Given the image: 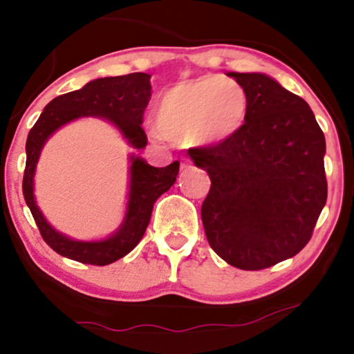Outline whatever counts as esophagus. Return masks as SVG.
Segmentation results:
<instances>
[{"mask_svg":"<svg viewBox=\"0 0 354 354\" xmlns=\"http://www.w3.org/2000/svg\"><path fill=\"white\" fill-rule=\"evenodd\" d=\"M192 167H193V166H192V162H190V161H187V159L180 164V169H182L183 172L188 171V169H192Z\"/></svg>","mask_w":354,"mask_h":354,"instance_id":"34e87169","label":"esophagus"}]
</instances>
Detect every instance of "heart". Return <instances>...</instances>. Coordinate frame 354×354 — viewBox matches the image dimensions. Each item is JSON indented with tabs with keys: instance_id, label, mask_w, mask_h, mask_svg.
<instances>
[{
	"instance_id": "heart-1",
	"label": "heart",
	"mask_w": 354,
	"mask_h": 354,
	"mask_svg": "<svg viewBox=\"0 0 354 354\" xmlns=\"http://www.w3.org/2000/svg\"><path fill=\"white\" fill-rule=\"evenodd\" d=\"M248 95L235 80L205 75L164 91L156 104V137L214 148L229 142L248 115Z\"/></svg>"
}]
</instances>
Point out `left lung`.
Here are the masks:
<instances>
[{"label": "left lung", "mask_w": 354, "mask_h": 354, "mask_svg": "<svg viewBox=\"0 0 354 354\" xmlns=\"http://www.w3.org/2000/svg\"><path fill=\"white\" fill-rule=\"evenodd\" d=\"M248 95L243 127L229 142L188 151L209 174L201 219L211 248L239 269L293 258L327 201L326 137L303 98L261 72H229Z\"/></svg>", "instance_id": "1"}]
</instances>
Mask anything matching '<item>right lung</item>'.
Instances as JSON below:
<instances>
[{
  "mask_svg": "<svg viewBox=\"0 0 354 354\" xmlns=\"http://www.w3.org/2000/svg\"><path fill=\"white\" fill-rule=\"evenodd\" d=\"M151 75L135 72L119 77H101L80 90L51 100L28 132L26 143L24 198L35 219L43 240L56 253L84 264L108 266L124 258L143 239L153 205L176 182L180 162L153 167L138 154H129V192L124 219L113 234L98 240H77L56 230L37 205L35 172L48 140L64 125L84 118H98L118 130L130 148L140 151L148 140L142 129L143 111L151 96Z\"/></svg>",
  "mask_w": 354,
  "mask_h": 354,
  "instance_id": "right-lung-1",
  "label": "right lung"
}]
</instances>
